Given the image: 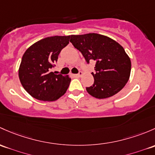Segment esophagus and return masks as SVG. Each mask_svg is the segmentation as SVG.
<instances>
[{
    "mask_svg": "<svg viewBox=\"0 0 155 155\" xmlns=\"http://www.w3.org/2000/svg\"><path fill=\"white\" fill-rule=\"evenodd\" d=\"M82 75V71H79V73H77V74L75 75V76H76V77H80Z\"/></svg>",
    "mask_w": 155,
    "mask_h": 155,
    "instance_id": "esophagus-1",
    "label": "esophagus"
}]
</instances>
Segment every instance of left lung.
Listing matches in <instances>:
<instances>
[{
    "instance_id": "obj_1",
    "label": "left lung",
    "mask_w": 155,
    "mask_h": 155,
    "mask_svg": "<svg viewBox=\"0 0 155 155\" xmlns=\"http://www.w3.org/2000/svg\"><path fill=\"white\" fill-rule=\"evenodd\" d=\"M70 41L82 53L87 64L95 61L93 85L87 93L97 99H105L124 87L131 73V60L124 48L113 39L97 33L71 35Z\"/></svg>"
}]
</instances>
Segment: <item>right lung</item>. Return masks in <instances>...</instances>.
I'll list each match as a JSON object with an SVG mask.
<instances>
[{"label":"right lung","instance_id":"right-lung-1","mask_svg":"<svg viewBox=\"0 0 155 155\" xmlns=\"http://www.w3.org/2000/svg\"><path fill=\"white\" fill-rule=\"evenodd\" d=\"M70 38L71 35L48 37L30 46L23 55L19 79L25 91L35 99L55 101L68 90L71 79L51 72V69Z\"/></svg>","mask_w":155,"mask_h":155}]
</instances>
